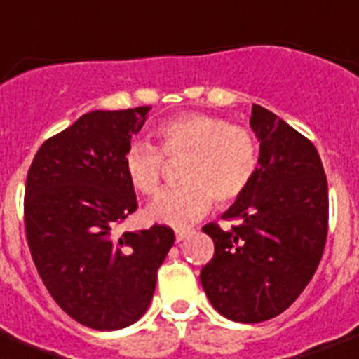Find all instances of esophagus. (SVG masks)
<instances>
[{
	"mask_svg": "<svg viewBox=\"0 0 359 359\" xmlns=\"http://www.w3.org/2000/svg\"><path fill=\"white\" fill-rule=\"evenodd\" d=\"M188 233H190V229H177V231H175V239H177V243H180L182 239H186V235Z\"/></svg>",
	"mask_w": 359,
	"mask_h": 359,
	"instance_id": "34e87169",
	"label": "esophagus"
}]
</instances>
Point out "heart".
Here are the masks:
<instances>
[{"mask_svg": "<svg viewBox=\"0 0 359 359\" xmlns=\"http://www.w3.org/2000/svg\"><path fill=\"white\" fill-rule=\"evenodd\" d=\"M160 150L131 143L124 154L130 184L143 196L158 194L169 163H180L182 184L163 191L150 203L147 216L168 226H186L205 215L215 199L233 203L258 171V141L248 128L229 124L222 116L180 114L160 126Z\"/></svg>", "mask_w": 359, "mask_h": 359, "instance_id": "obj_1", "label": "heart"}]
</instances>
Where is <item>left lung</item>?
I'll list each match as a JSON object with an SVG mask.
<instances>
[{"label": "left lung", "instance_id": "obj_1", "mask_svg": "<svg viewBox=\"0 0 359 359\" xmlns=\"http://www.w3.org/2000/svg\"><path fill=\"white\" fill-rule=\"evenodd\" d=\"M258 171L222 215L203 226L215 256L201 269L210 305L226 318L258 324L294 303L313 278L327 237V179L318 150L277 114L252 105Z\"/></svg>", "mask_w": 359, "mask_h": 359}]
</instances>
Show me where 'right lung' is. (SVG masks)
I'll list each match as a JSON object with an SVG mask.
<instances>
[{"label":"right lung","mask_w":359,"mask_h":359,"mask_svg":"<svg viewBox=\"0 0 359 359\" xmlns=\"http://www.w3.org/2000/svg\"><path fill=\"white\" fill-rule=\"evenodd\" d=\"M150 107L92 111L46 139L27 171L24 224L43 284L79 324L113 332L141 318L173 229L114 235L137 209L124 154Z\"/></svg>","instance_id":"right-lung-1"}]
</instances>
